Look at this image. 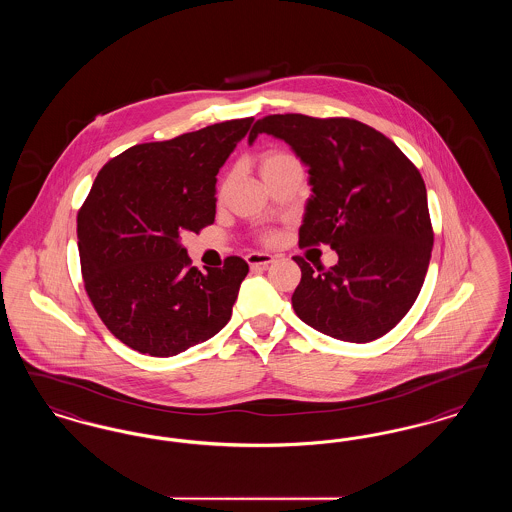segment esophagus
I'll return each mask as SVG.
<instances>
[{
    "mask_svg": "<svg viewBox=\"0 0 512 512\" xmlns=\"http://www.w3.org/2000/svg\"><path fill=\"white\" fill-rule=\"evenodd\" d=\"M245 261L251 268H267L274 261V257L270 253H249Z\"/></svg>",
    "mask_w": 512,
    "mask_h": 512,
    "instance_id": "1",
    "label": "esophagus"
}]
</instances>
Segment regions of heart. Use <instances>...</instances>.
<instances>
[{"label": "heart", "mask_w": 512, "mask_h": 512, "mask_svg": "<svg viewBox=\"0 0 512 512\" xmlns=\"http://www.w3.org/2000/svg\"><path fill=\"white\" fill-rule=\"evenodd\" d=\"M290 159H293L292 155L282 153V151H268V153H263L261 159H259V172H261L263 178H268L282 163H286V161H290ZM224 188H226V180L220 184V194L224 192ZM267 238H270V236H267Z\"/></svg>", "instance_id": "obj_1"}]
</instances>
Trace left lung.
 Here are the masks:
<instances>
[{
    "label": "left lung",
    "instance_id": "obj_1",
    "mask_svg": "<svg viewBox=\"0 0 512 512\" xmlns=\"http://www.w3.org/2000/svg\"><path fill=\"white\" fill-rule=\"evenodd\" d=\"M263 132L309 167L299 245L338 253L334 267L317 270L293 257L295 315L336 340L382 338L413 307L430 265L434 230L420 172L390 138L353 119L268 115L247 142Z\"/></svg>",
    "mask_w": 512,
    "mask_h": 512
}]
</instances>
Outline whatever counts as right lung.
I'll return each mask as SVG.
<instances>
[{
    "label": "right lung",
    "instance_id": "obj_1",
    "mask_svg": "<svg viewBox=\"0 0 512 512\" xmlns=\"http://www.w3.org/2000/svg\"><path fill=\"white\" fill-rule=\"evenodd\" d=\"M253 117L128 147L94 180L76 217L84 288L109 332L134 351L172 357L232 317L249 267L201 272L180 238L215 222L217 174Z\"/></svg>",
    "mask_w": 512,
    "mask_h": 512
}]
</instances>
